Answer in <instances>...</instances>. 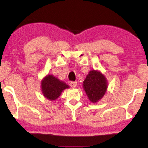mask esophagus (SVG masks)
<instances>
[{"mask_svg":"<svg viewBox=\"0 0 148 148\" xmlns=\"http://www.w3.org/2000/svg\"><path fill=\"white\" fill-rule=\"evenodd\" d=\"M70 86L71 88H75L77 86V82H71L70 83Z\"/></svg>","mask_w":148,"mask_h":148,"instance_id":"esophagus-1","label":"esophagus"}]
</instances>
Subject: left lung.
<instances>
[{
    "mask_svg": "<svg viewBox=\"0 0 148 148\" xmlns=\"http://www.w3.org/2000/svg\"><path fill=\"white\" fill-rule=\"evenodd\" d=\"M108 81L99 71L92 70L84 81L83 88L91 102L96 103L103 98L108 88Z\"/></svg>",
    "mask_w": 148,
    "mask_h": 148,
    "instance_id": "obj_1",
    "label": "left lung"
}]
</instances>
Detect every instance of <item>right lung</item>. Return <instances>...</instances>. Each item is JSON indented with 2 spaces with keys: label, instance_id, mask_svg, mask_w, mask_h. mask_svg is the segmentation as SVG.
<instances>
[{
  "label": "right lung",
  "instance_id": "add662e5",
  "mask_svg": "<svg viewBox=\"0 0 148 148\" xmlns=\"http://www.w3.org/2000/svg\"><path fill=\"white\" fill-rule=\"evenodd\" d=\"M67 88H69L68 85L52 75H47L41 81L42 94L49 100H56L63 90Z\"/></svg>",
  "mask_w": 148,
  "mask_h": 148
}]
</instances>
